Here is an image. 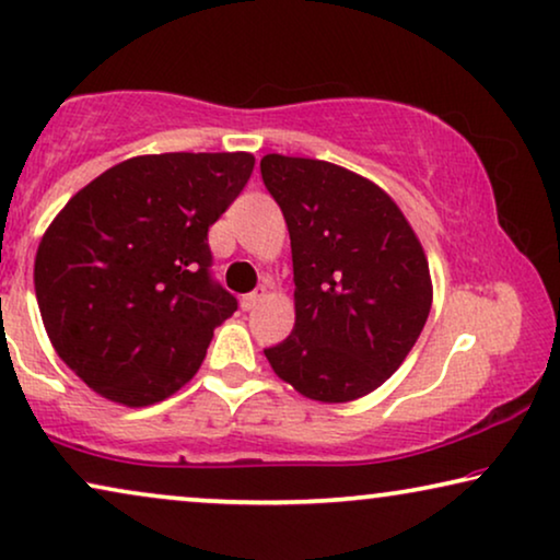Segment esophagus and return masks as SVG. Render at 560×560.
I'll return each instance as SVG.
<instances>
[{
  "label": "esophagus",
  "instance_id": "esophagus-1",
  "mask_svg": "<svg viewBox=\"0 0 560 560\" xmlns=\"http://www.w3.org/2000/svg\"><path fill=\"white\" fill-rule=\"evenodd\" d=\"M267 298V288L265 285H259L257 290H252V293H247L242 298V308L244 311H252V308H257L259 303H262Z\"/></svg>",
  "mask_w": 560,
  "mask_h": 560
}]
</instances>
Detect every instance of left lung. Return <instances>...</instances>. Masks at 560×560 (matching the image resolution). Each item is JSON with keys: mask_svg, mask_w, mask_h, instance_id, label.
I'll list each match as a JSON object with an SVG mask.
<instances>
[{"mask_svg": "<svg viewBox=\"0 0 560 560\" xmlns=\"http://www.w3.org/2000/svg\"><path fill=\"white\" fill-rule=\"evenodd\" d=\"M259 171L285 217L295 280V326L267 362L311 400L370 395L431 313L425 252L393 198L347 167L272 152Z\"/></svg>", "mask_w": 560, "mask_h": 560, "instance_id": "left-lung-1", "label": "left lung"}]
</instances>
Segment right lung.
Listing matches in <instances>:
<instances>
[{
	"label": "right lung",
	"instance_id": "1",
	"mask_svg": "<svg viewBox=\"0 0 560 560\" xmlns=\"http://www.w3.org/2000/svg\"><path fill=\"white\" fill-rule=\"evenodd\" d=\"M249 152H165L109 167L52 219L35 295L58 357L106 400L144 408L194 377L236 298L211 278L209 226Z\"/></svg>",
	"mask_w": 560,
	"mask_h": 560
}]
</instances>
